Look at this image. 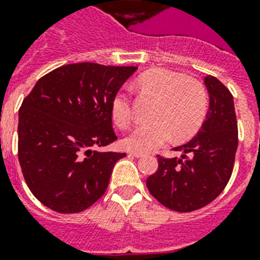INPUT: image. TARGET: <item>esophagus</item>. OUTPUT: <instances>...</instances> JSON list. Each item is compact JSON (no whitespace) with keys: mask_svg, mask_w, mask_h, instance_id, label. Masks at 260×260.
I'll list each match as a JSON object with an SVG mask.
<instances>
[{"mask_svg":"<svg viewBox=\"0 0 260 260\" xmlns=\"http://www.w3.org/2000/svg\"><path fill=\"white\" fill-rule=\"evenodd\" d=\"M131 156H134V157H143V156H145L144 153H141V152H134V151H129L128 152Z\"/></svg>","mask_w":260,"mask_h":260,"instance_id":"obj_1","label":"esophagus"}]
</instances>
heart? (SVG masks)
Segmentation results:
<instances>
[{"label":"heart","instance_id":"b5f03b06","mask_svg":"<svg viewBox=\"0 0 260 260\" xmlns=\"http://www.w3.org/2000/svg\"><path fill=\"white\" fill-rule=\"evenodd\" d=\"M136 88L143 97L155 100L151 109L152 123L137 126L124 139L126 149L151 152L172 139L188 140L198 134L208 113L206 86L195 79L170 69L156 68L137 79ZM112 117L120 128L132 124V103L125 92H119L112 101Z\"/></svg>","mask_w":260,"mask_h":260}]
</instances>
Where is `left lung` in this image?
Here are the masks:
<instances>
[{
	"mask_svg": "<svg viewBox=\"0 0 260 260\" xmlns=\"http://www.w3.org/2000/svg\"><path fill=\"white\" fill-rule=\"evenodd\" d=\"M210 108L196 136L176 147L180 159L157 155L159 168L147 179L157 202L170 210L191 212L216 199L233 174L238 148L234 97L214 76L204 77Z\"/></svg>",
	"mask_w": 260,
	"mask_h": 260,
	"instance_id": "1",
	"label": "left lung"
}]
</instances>
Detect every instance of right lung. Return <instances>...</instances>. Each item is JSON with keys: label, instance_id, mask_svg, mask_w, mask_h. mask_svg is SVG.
Returning a JSON list of instances; mask_svg holds the SVG:
<instances>
[{"label": "right lung", "instance_id": "1", "mask_svg": "<svg viewBox=\"0 0 260 260\" xmlns=\"http://www.w3.org/2000/svg\"><path fill=\"white\" fill-rule=\"evenodd\" d=\"M136 67L77 62L36 82L18 112V160L31 193L50 210L76 214L104 195L119 152L112 101Z\"/></svg>", "mask_w": 260, "mask_h": 260}]
</instances>
